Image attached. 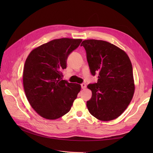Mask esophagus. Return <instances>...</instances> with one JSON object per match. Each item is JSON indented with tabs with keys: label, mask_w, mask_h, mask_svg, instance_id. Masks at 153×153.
<instances>
[{
	"label": "esophagus",
	"mask_w": 153,
	"mask_h": 153,
	"mask_svg": "<svg viewBox=\"0 0 153 153\" xmlns=\"http://www.w3.org/2000/svg\"><path fill=\"white\" fill-rule=\"evenodd\" d=\"M81 87H82V89H85V88H86V84H84V83H83V84H81Z\"/></svg>",
	"instance_id": "esophagus-1"
}]
</instances>
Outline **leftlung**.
<instances>
[{
  "instance_id": "left-lung-1",
  "label": "left lung",
  "mask_w": 153,
  "mask_h": 153,
  "mask_svg": "<svg viewBox=\"0 0 153 153\" xmlns=\"http://www.w3.org/2000/svg\"><path fill=\"white\" fill-rule=\"evenodd\" d=\"M81 45L92 75L98 74V82L87 85L92 91L87 108L100 121H112L127 108L135 92L130 59L124 50L105 41L87 39Z\"/></svg>"
}]
</instances>
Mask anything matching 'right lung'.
Wrapping results in <instances>:
<instances>
[{"instance_id":"right-lung-1","label":"right lung","mask_w":153,"mask_h":153,"mask_svg":"<svg viewBox=\"0 0 153 153\" xmlns=\"http://www.w3.org/2000/svg\"><path fill=\"white\" fill-rule=\"evenodd\" d=\"M82 39L61 38L49 41L32 50L23 72V84L32 108L48 120L61 117L70 110L81 85L62 80L69 54Z\"/></svg>"}]
</instances>
